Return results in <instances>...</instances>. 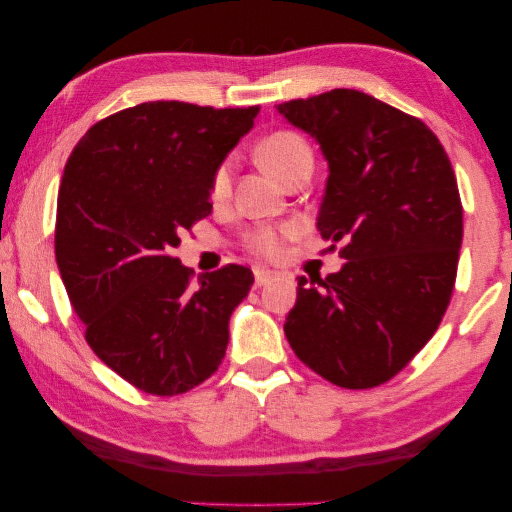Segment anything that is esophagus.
<instances>
[{
	"mask_svg": "<svg viewBox=\"0 0 512 512\" xmlns=\"http://www.w3.org/2000/svg\"><path fill=\"white\" fill-rule=\"evenodd\" d=\"M254 276H256V288H263V286H267V283L272 281V272L270 270H263V267H258V270L254 272Z\"/></svg>",
	"mask_w": 512,
	"mask_h": 512,
	"instance_id": "1",
	"label": "esophagus"
}]
</instances>
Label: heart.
<instances>
[{
  "label": "heart",
  "mask_w": 512,
  "mask_h": 512,
  "mask_svg": "<svg viewBox=\"0 0 512 512\" xmlns=\"http://www.w3.org/2000/svg\"><path fill=\"white\" fill-rule=\"evenodd\" d=\"M261 161L274 174L276 179H286L290 172H295L301 165H313V149L308 142L292 131H276L267 136L261 145ZM231 174L233 163L226 158L224 163L217 165L211 183V197L215 201L224 199L231 190ZM249 245L261 256H276L281 251V236L276 231H258L251 236Z\"/></svg>",
  "instance_id": "1"
}]
</instances>
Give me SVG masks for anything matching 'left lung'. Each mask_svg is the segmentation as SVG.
Instances as JSON below:
<instances>
[{
	"instance_id": "8db88e82",
	"label": "left lung",
	"mask_w": 512,
	"mask_h": 512,
	"mask_svg": "<svg viewBox=\"0 0 512 512\" xmlns=\"http://www.w3.org/2000/svg\"><path fill=\"white\" fill-rule=\"evenodd\" d=\"M329 163L317 231L342 242L340 272L304 276L283 331L340 388L390 381L413 360L454 292L463 206L445 147L422 120L360 90L276 106Z\"/></svg>"
}]
</instances>
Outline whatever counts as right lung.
<instances>
[{
	"instance_id": "obj_1",
	"label": "right lung",
	"mask_w": 512,
	"mask_h": 512,
	"mask_svg": "<svg viewBox=\"0 0 512 512\" xmlns=\"http://www.w3.org/2000/svg\"><path fill=\"white\" fill-rule=\"evenodd\" d=\"M261 108L145 102L90 127L65 165L56 263L99 360L158 397L206 381L226 354L249 267L201 274L172 249L213 211L217 165Z\"/></svg>"
}]
</instances>
